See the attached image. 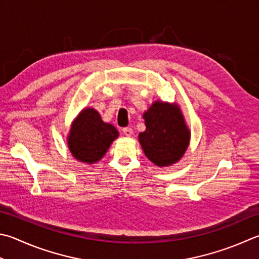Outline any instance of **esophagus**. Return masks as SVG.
<instances>
[{
  "label": "esophagus",
  "instance_id": "34e87169",
  "mask_svg": "<svg viewBox=\"0 0 259 259\" xmlns=\"http://www.w3.org/2000/svg\"><path fill=\"white\" fill-rule=\"evenodd\" d=\"M121 131H123V134L125 136H131L132 134H133V130H132L131 127H124Z\"/></svg>",
  "mask_w": 259,
  "mask_h": 259
}]
</instances>
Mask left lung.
<instances>
[{"instance_id": "1", "label": "left lung", "mask_w": 259, "mask_h": 259, "mask_svg": "<svg viewBox=\"0 0 259 259\" xmlns=\"http://www.w3.org/2000/svg\"><path fill=\"white\" fill-rule=\"evenodd\" d=\"M143 118L146 128L139 134V141L148 159L158 167L178 162L190 140V132L179 106L154 101L143 114Z\"/></svg>"}]
</instances>
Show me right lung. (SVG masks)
<instances>
[{
	"label": "right lung",
	"mask_w": 259,
	"mask_h": 259,
	"mask_svg": "<svg viewBox=\"0 0 259 259\" xmlns=\"http://www.w3.org/2000/svg\"><path fill=\"white\" fill-rule=\"evenodd\" d=\"M117 138L118 131L102 121L98 111L84 108L71 125L67 145L76 160L92 164L104 157Z\"/></svg>",
	"instance_id": "obj_1"
}]
</instances>
